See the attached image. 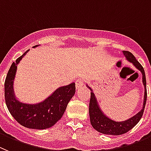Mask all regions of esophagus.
<instances>
[{"label":"esophagus","instance_id":"1","mask_svg":"<svg viewBox=\"0 0 151 151\" xmlns=\"http://www.w3.org/2000/svg\"><path fill=\"white\" fill-rule=\"evenodd\" d=\"M83 83H84V81L83 78L77 79V81H76V88H77V89H80L81 86H83Z\"/></svg>","mask_w":151,"mask_h":151}]
</instances>
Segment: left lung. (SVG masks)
<instances>
[{
	"label": "left lung",
	"instance_id": "8db88e82",
	"mask_svg": "<svg viewBox=\"0 0 151 151\" xmlns=\"http://www.w3.org/2000/svg\"><path fill=\"white\" fill-rule=\"evenodd\" d=\"M123 54L126 56V59L133 63V65L136 67V68H138L142 74V81H143V84L145 86V99H144L143 108L136 115L131 117L130 119H127V120L122 122L114 121L110 118H108V116H106L101 112L97 104V101H96L94 93L92 91L89 105L90 123L95 129L97 130L99 132L102 133V134H105V135H119L127 132L139 122L144 114V111H145V104H146L147 101L146 77H145V70H144L142 65L137 61V59H135V57L133 55L132 53H131L129 51H123ZM89 88L91 89L90 87Z\"/></svg>",
	"mask_w": 151,
	"mask_h": 151
}]
</instances>
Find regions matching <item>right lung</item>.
<instances>
[{"mask_svg": "<svg viewBox=\"0 0 151 151\" xmlns=\"http://www.w3.org/2000/svg\"><path fill=\"white\" fill-rule=\"evenodd\" d=\"M28 51L13 62L8 70L4 83L5 101L9 113L22 126L44 129L55 125L62 118L69 101L75 93V83H72L57 89L45 101L39 104H24L19 101L13 95V81L17 65Z\"/></svg>", "mask_w": 151, "mask_h": 151, "instance_id": "add662e5", "label": "right lung"}]
</instances>
